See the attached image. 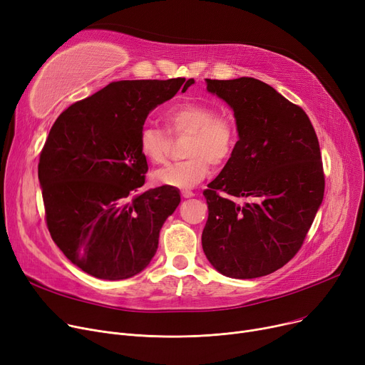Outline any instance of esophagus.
I'll use <instances>...</instances> for the list:
<instances>
[{
  "label": "esophagus",
  "instance_id": "obj_1",
  "mask_svg": "<svg viewBox=\"0 0 365 365\" xmlns=\"http://www.w3.org/2000/svg\"><path fill=\"white\" fill-rule=\"evenodd\" d=\"M195 194L192 192V190H182V197L183 198H192Z\"/></svg>",
  "mask_w": 365,
  "mask_h": 365
}]
</instances>
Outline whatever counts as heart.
<instances>
[{
  "instance_id": "b5f03b06",
  "label": "heart",
  "mask_w": 365,
  "mask_h": 365,
  "mask_svg": "<svg viewBox=\"0 0 365 365\" xmlns=\"http://www.w3.org/2000/svg\"><path fill=\"white\" fill-rule=\"evenodd\" d=\"M168 130L175 134H189L185 146L187 157L179 163H168L152 173L158 185L187 189L204 180L213 165H222L237 145V128L231 118L216 115V109L202 102H183L167 110ZM139 150L153 163H163L168 153V134L157 125L145 124L139 131Z\"/></svg>"
}]
</instances>
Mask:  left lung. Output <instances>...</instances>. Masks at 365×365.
<instances>
[{"instance_id": "8db88e82", "label": "left lung", "mask_w": 365, "mask_h": 365, "mask_svg": "<svg viewBox=\"0 0 365 365\" xmlns=\"http://www.w3.org/2000/svg\"><path fill=\"white\" fill-rule=\"evenodd\" d=\"M205 84L232 109L238 142L204 190V255L229 278L269 275L299 252L324 198L317 133L302 108L256 78H205ZM232 197L254 201L240 206Z\"/></svg>"}]
</instances>
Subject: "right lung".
<instances>
[{
  "label": "right lung",
  "instance_id": "1",
  "mask_svg": "<svg viewBox=\"0 0 365 365\" xmlns=\"http://www.w3.org/2000/svg\"><path fill=\"white\" fill-rule=\"evenodd\" d=\"M185 78L110 83L53 124L38 164L50 235L86 274L109 281L142 272L180 204L176 187L140 192L148 171L139 131Z\"/></svg>",
  "mask_w": 365,
  "mask_h": 365
}]
</instances>
